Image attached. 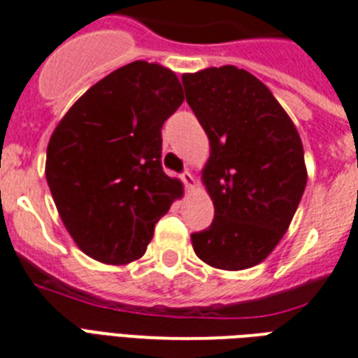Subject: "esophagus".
<instances>
[{"label": "esophagus", "mask_w": 358, "mask_h": 358, "mask_svg": "<svg viewBox=\"0 0 358 358\" xmlns=\"http://www.w3.org/2000/svg\"><path fill=\"white\" fill-rule=\"evenodd\" d=\"M181 181L185 182V187H187V188L196 187V179H194V176H192V173H190V171H182V173H181Z\"/></svg>", "instance_id": "obj_1"}]
</instances>
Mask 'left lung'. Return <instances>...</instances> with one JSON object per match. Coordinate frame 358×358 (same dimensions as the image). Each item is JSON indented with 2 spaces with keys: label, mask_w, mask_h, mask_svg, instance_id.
I'll return each mask as SVG.
<instances>
[{
  "label": "left lung",
  "mask_w": 358,
  "mask_h": 358,
  "mask_svg": "<svg viewBox=\"0 0 358 358\" xmlns=\"http://www.w3.org/2000/svg\"><path fill=\"white\" fill-rule=\"evenodd\" d=\"M181 79L210 144L201 179L214 220L190 236L194 251L213 268L245 270L275 250L301 201V138L270 88L250 71L220 66Z\"/></svg>",
  "instance_id": "1"
}]
</instances>
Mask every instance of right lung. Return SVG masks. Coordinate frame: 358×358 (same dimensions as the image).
Here are the masks:
<instances>
[{"mask_svg":"<svg viewBox=\"0 0 358 358\" xmlns=\"http://www.w3.org/2000/svg\"><path fill=\"white\" fill-rule=\"evenodd\" d=\"M185 101L155 62L125 64L77 99L45 155V179L79 250L105 264L140 259L182 185L161 164L164 122Z\"/></svg>","mask_w":358,"mask_h":358,"instance_id":"1","label":"right lung"}]
</instances>
